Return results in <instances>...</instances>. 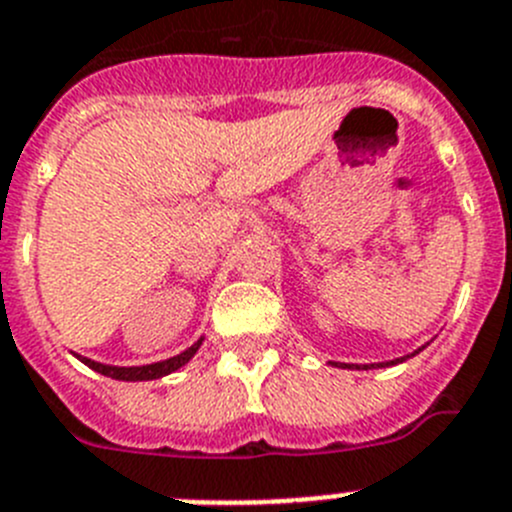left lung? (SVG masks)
I'll return each instance as SVG.
<instances>
[{"label": "left lung", "instance_id": "1", "mask_svg": "<svg viewBox=\"0 0 512 512\" xmlns=\"http://www.w3.org/2000/svg\"><path fill=\"white\" fill-rule=\"evenodd\" d=\"M426 345H429V342H426ZM426 345H421L419 350H414V353H409V355H403V358H396V360H386V363H370V365H353V363H332L330 360V365H335V368H348V370H370V368H388V365H398V363H406V360L409 358H414V355H419L421 350L426 348Z\"/></svg>", "mask_w": 512, "mask_h": 512}]
</instances>
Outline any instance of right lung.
I'll return each instance as SVG.
<instances>
[{
    "label": "right lung",
    "instance_id": "right-lung-1",
    "mask_svg": "<svg viewBox=\"0 0 512 512\" xmlns=\"http://www.w3.org/2000/svg\"><path fill=\"white\" fill-rule=\"evenodd\" d=\"M205 337H200L198 342H192L190 348L182 350L180 355L175 358H167V360H159V363H149V365H106V363H96L91 358H83V355H75V358L81 360L83 365H88L91 370L96 373L106 375V378H114V381H157V378H164V375L175 373L180 370L182 365L190 363L195 358V353L200 350Z\"/></svg>",
    "mask_w": 512,
    "mask_h": 512
}]
</instances>
